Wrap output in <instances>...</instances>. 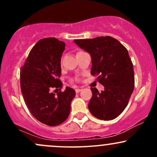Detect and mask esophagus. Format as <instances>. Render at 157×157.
Returning <instances> with one entry per match:
<instances>
[{
    "instance_id": "esophagus-1",
    "label": "esophagus",
    "mask_w": 157,
    "mask_h": 157,
    "mask_svg": "<svg viewBox=\"0 0 157 157\" xmlns=\"http://www.w3.org/2000/svg\"><path fill=\"white\" fill-rule=\"evenodd\" d=\"M81 90H82V89H75V91H76V93L77 94V93L80 92Z\"/></svg>"
}]
</instances>
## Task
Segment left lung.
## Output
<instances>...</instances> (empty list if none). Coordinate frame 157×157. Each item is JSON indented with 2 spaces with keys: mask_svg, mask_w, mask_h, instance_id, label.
<instances>
[{
  "mask_svg": "<svg viewBox=\"0 0 157 157\" xmlns=\"http://www.w3.org/2000/svg\"><path fill=\"white\" fill-rule=\"evenodd\" d=\"M74 42L90 54L91 75L97 76V81L104 86L100 93L96 88H91L90 112L100 120L117 117L127 106L134 89V67L128 50L110 36Z\"/></svg>",
  "mask_w": 157,
  "mask_h": 157,
  "instance_id": "obj_1",
  "label": "left lung"
}]
</instances>
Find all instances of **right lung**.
Masks as SVG:
<instances>
[{"mask_svg":"<svg viewBox=\"0 0 157 157\" xmlns=\"http://www.w3.org/2000/svg\"><path fill=\"white\" fill-rule=\"evenodd\" d=\"M64 42L55 37L40 40L29 54L21 70V89L27 108L34 117L49 126L58 125L69 115L75 91L63 83L60 60L65 50ZM57 90V89H56ZM55 90V91H56Z\"/></svg>","mask_w":157,"mask_h":157,"instance_id":"obj_1","label":"right lung"}]
</instances>
